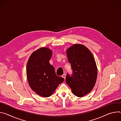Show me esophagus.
Returning <instances> with one entry per match:
<instances>
[{
	"label": "esophagus",
	"instance_id": "34e87169",
	"mask_svg": "<svg viewBox=\"0 0 121 121\" xmlns=\"http://www.w3.org/2000/svg\"><path fill=\"white\" fill-rule=\"evenodd\" d=\"M62 77L65 79V77H66V74H64H64H63L62 75Z\"/></svg>",
	"mask_w": 121,
	"mask_h": 121
}]
</instances>
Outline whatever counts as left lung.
Here are the masks:
<instances>
[{
    "label": "left lung",
    "mask_w": 121,
    "mask_h": 121,
    "mask_svg": "<svg viewBox=\"0 0 121 121\" xmlns=\"http://www.w3.org/2000/svg\"><path fill=\"white\" fill-rule=\"evenodd\" d=\"M67 55L73 73H67L66 82L75 96L82 97L91 91L96 82L98 71L95 59L90 50L80 44L70 47Z\"/></svg>",
    "instance_id": "obj_1"
}]
</instances>
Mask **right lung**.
I'll return each instance as SVG.
<instances>
[{"instance_id": "add662e5", "label": "right lung", "mask_w": 121, "mask_h": 121, "mask_svg": "<svg viewBox=\"0 0 121 121\" xmlns=\"http://www.w3.org/2000/svg\"><path fill=\"white\" fill-rule=\"evenodd\" d=\"M51 56L50 49L41 48L32 54L27 64L29 85L34 91L42 97L51 96L64 80L56 74L54 67L49 63Z\"/></svg>"}]
</instances>
